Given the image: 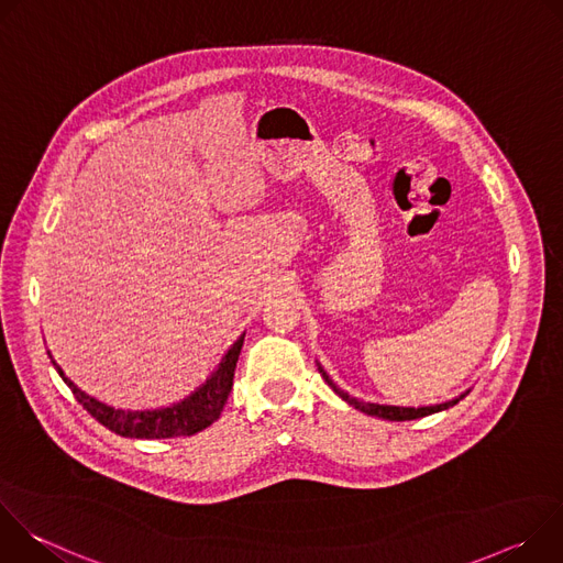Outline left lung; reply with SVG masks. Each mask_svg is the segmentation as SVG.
Listing matches in <instances>:
<instances>
[{"label":"left lung","instance_id":"left-lung-1","mask_svg":"<svg viewBox=\"0 0 563 563\" xmlns=\"http://www.w3.org/2000/svg\"><path fill=\"white\" fill-rule=\"evenodd\" d=\"M318 372L323 374V378H325V383L343 398V400H347V404L352 406V408H356V410H361V412H365V415H369V417H378V419H387V421H412V419H421V417H428V415H434V412H441V410H448V408H452V406H456L459 400L467 394H461L459 398H452V400H445V404H439V406H423V408H398V406H378V404H365V400H358V398H354V396H350L347 391H343L341 387H336L334 385V380L330 378V374L318 365Z\"/></svg>","mask_w":563,"mask_h":563}]
</instances>
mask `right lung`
Listing matches in <instances>:
<instances>
[{
    "label": "right lung",
    "instance_id": "obj_1",
    "mask_svg": "<svg viewBox=\"0 0 563 563\" xmlns=\"http://www.w3.org/2000/svg\"><path fill=\"white\" fill-rule=\"evenodd\" d=\"M243 341H245V334L229 347L218 369L194 394H189L185 400H180V404H174L169 408H157V410L111 408L102 404V400L79 389L62 372V367L53 358L51 361L57 374L62 376V380L70 387L77 404L111 432L129 439H174V437H191L209 428L213 421H218L233 385V372H235L240 350H243Z\"/></svg>",
    "mask_w": 563,
    "mask_h": 563
}]
</instances>
